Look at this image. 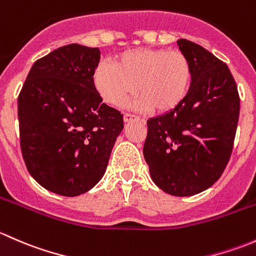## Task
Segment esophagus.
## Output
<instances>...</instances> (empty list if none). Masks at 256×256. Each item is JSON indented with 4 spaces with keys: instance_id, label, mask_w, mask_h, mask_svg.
<instances>
[{
    "instance_id": "esophagus-1",
    "label": "esophagus",
    "mask_w": 256,
    "mask_h": 256,
    "mask_svg": "<svg viewBox=\"0 0 256 256\" xmlns=\"http://www.w3.org/2000/svg\"><path fill=\"white\" fill-rule=\"evenodd\" d=\"M124 120H125V122H130V121H134V120H140V118L136 115H132V114L126 112L125 115H124Z\"/></svg>"
}]
</instances>
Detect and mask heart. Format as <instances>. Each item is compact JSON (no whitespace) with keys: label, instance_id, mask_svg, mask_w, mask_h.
<instances>
[{"label":"heart","instance_id":"heart-1","mask_svg":"<svg viewBox=\"0 0 256 256\" xmlns=\"http://www.w3.org/2000/svg\"><path fill=\"white\" fill-rule=\"evenodd\" d=\"M193 82L190 59L180 50L136 48L114 58V66L98 64L92 84L108 104L122 105L131 95H140L136 106L166 114L174 112L187 99Z\"/></svg>","mask_w":256,"mask_h":256}]
</instances>
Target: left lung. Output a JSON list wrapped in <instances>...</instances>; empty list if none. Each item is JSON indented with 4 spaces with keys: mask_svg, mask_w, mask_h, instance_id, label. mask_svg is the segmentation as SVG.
I'll use <instances>...</instances> for the list:
<instances>
[{
    "mask_svg": "<svg viewBox=\"0 0 256 256\" xmlns=\"http://www.w3.org/2000/svg\"><path fill=\"white\" fill-rule=\"evenodd\" d=\"M177 44L192 64V86L178 109L147 120L144 157L157 187L188 197L213 186L226 170L240 99L226 63L190 40Z\"/></svg>",
    "mask_w": 256,
    "mask_h": 256,
    "instance_id": "left-lung-1",
    "label": "left lung"
}]
</instances>
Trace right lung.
<instances>
[{
	"mask_svg": "<svg viewBox=\"0 0 256 256\" xmlns=\"http://www.w3.org/2000/svg\"><path fill=\"white\" fill-rule=\"evenodd\" d=\"M98 48L64 46L38 59L18 95L22 156L30 176L76 197L104 176L124 116L92 84Z\"/></svg>",
	"mask_w": 256,
	"mask_h": 256,
	"instance_id": "add662e5",
	"label": "right lung"
}]
</instances>
